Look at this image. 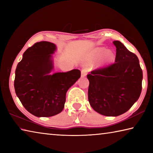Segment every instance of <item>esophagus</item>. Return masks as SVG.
Instances as JSON below:
<instances>
[{"label": "esophagus", "instance_id": "34e87169", "mask_svg": "<svg viewBox=\"0 0 153 153\" xmlns=\"http://www.w3.org/2000/svg\"><path fill=\"white\" fill-rule=\"evenodd\" d=\"M87 73H88L87 69H83L82 70V75H81L82 77H84L85 76H86L87 75Z\"/></svg>", "mask_w": 153, "mask_h": 153}]
</instances>
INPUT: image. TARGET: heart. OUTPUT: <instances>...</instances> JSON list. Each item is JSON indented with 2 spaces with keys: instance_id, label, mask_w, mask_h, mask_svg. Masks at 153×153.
<instances>
[{
  "instance_id": "heart-1",
  "label": "heart",
  "mask_w": 153,
  "mask_h": 153,
  "mask_svg": "<svg viewBox=\"0 0 153 153\" xmlns=\"http://www.w3.org/2000/svg\"><path fill=\"white\" fill-rule=\"evenodd\" d=\"M101 62L104 65L111 64L115 59V55L113 52L107 50L105 48H97L93 51L88 56V60L91 62H95L101 57Z\"/></svg>"
}]
</instances>
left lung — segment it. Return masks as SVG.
Returning a JSON list of instances; mask_svg holds the SVG:
<instances>
[{
	"mask_svg": "<svg viewBox=\"0 0 153 153\" xmlns=\"http://www.w3.org/2000/svg\"><path fill=\"white\" fill-rule=\"evenodd\" d=\"M113 43L116 47L115 63L87 75L90 106L108 117L120 115L132 107L141 94L143 78L138 56L120 41Z\"/></svg>",
	"mask_w": 153,
	"mask_h": 153,
	"instance_id": "8db88e82",
	"label": "left lung"
}]
</instances>
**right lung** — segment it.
Returning a JSON list of instances; mask_svg holds the SVG:
<instances>
[{
    "mask_svg": "<svg viewBox=\"0 0 153 153\" xmlns=\"http://www.w3.org/2000/svg\"><path fill=\"white\" fill-rule=\"evenodd\" d=\"M55 44L42 41L28 48L15 70V93L28 112L38 117H52L63 111L66 93L81 71L73 69L51 74Z\"/></svg>",
    "mask_w": 153,
    "mask_h": 153,
    "instance_id": "right-lung-1",
    "label": "right lung"
}]
</instances>
